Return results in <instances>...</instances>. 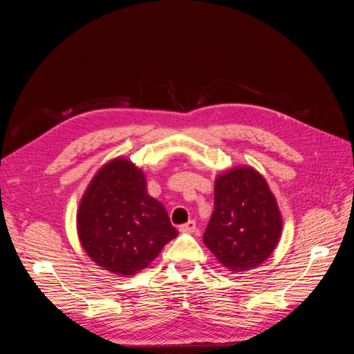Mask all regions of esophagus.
Instances as JSON below:
<instances>
[{"label":"esophagus","instance_id":"obj_1","mask_svg":"<svg viewBox=\"0 0 354 354\" xmlns=\"http://www.w3.org/2000/svg\"><path fill=\"white\" fill-rule=\"evenodd\" d=\"M195 230H196V222L195 221H188L187 224H183V225L179 227L180 232H188V234L195 232Z\"/></svg>","mask_w":354,"mask_h":354}]
</instances>
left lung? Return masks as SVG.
Listing matches in <instances>:
<instances>
[{
	"label": "left lung",
	"instance_id": "left-lung-1",
	"mask_svg": "<svg viewBox=\"0 0 354 354\" xmlns=\"http://www.w3.org/2000/svg\"><path fill=\"white\" fill-rule=\"evenodd\" d=\"M215 208L203 244L232 272L248 271L274 252L283 216L264 176L251 166L231 167L215 179Z\"/></svg>",
	"mask_w": 354,
	"mask_h": 354
}]
</instances>
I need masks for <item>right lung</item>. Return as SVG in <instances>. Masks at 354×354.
<instances>
[{"label":"right lung","mask_w":354,"mask_h":354,"mask_svg":"<svg viewBox=\"0 0 354 354\" xmlns=\"http://www.w3.org/2000/svg\"><path fill=\"white\" fill-rule=\"evenodd\" d=\"M77 232L103 270L135 275L178 235L165 207L146 191L142 169L124 158L103 165L80 201Z\"/></svg>","instance_id":"right-lung-1"}]
</instances>
